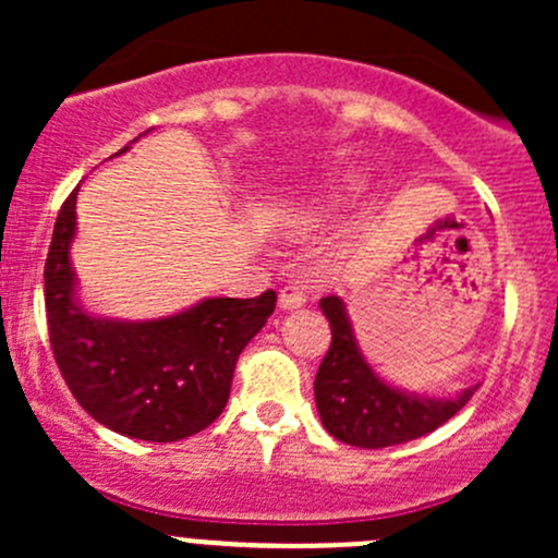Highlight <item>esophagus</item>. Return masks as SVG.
<instances>
[{"label": "esophagus", "mask_w": 558, "mask_h": 558, "mask_svg": "<svg viewBox=\"0 0 558 558\" xmlns=\"http://www.w3.org/2000/svg\"><path fill=\"white\" fill-rule=\"evenodd\" d=\"M305 302H307L305 291H302L296 283H289L280 289V307H283V311H294V307H302Z\"/></svg>", "instance_id": "obj_1"}]
</instances>
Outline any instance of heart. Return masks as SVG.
<instances>
[{"instance_id":"heart-1","label":"heart","mask_w":558,"mask_h":558,"mask_svg":"<svg viewBox=\"0 0 558 558\" xmlns=\"http://www.w3.org/2000/svg\"><path fill=\"white\" fill-rule=\"evenodd\" d=\"M331 207V202H320V199H315V202H311V205L307 207H302V210H296V223H311V221H315V218H320L324 216L326 210H329Z\"/></svg>"}]
</instances>
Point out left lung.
<instances>
[{
    "instance_id": "1",
    "label": "left lung",
    "mask_w": 558,
    "mask_h": 558,
    "mask_svg": "<svg viewBox=\"0 0 558 558\" xmlns=\"http://www.w3.org/2000/svg\"><path fill=\"white\" fill-rule=\"evenodd\" d=\"M331 345L315 373V404L320 424L335 440L356 448H388L415 440L453 418L475 388L456 399H424L384 384L364 362L340 296H324Z\"/></svg>"
}]
</instances>
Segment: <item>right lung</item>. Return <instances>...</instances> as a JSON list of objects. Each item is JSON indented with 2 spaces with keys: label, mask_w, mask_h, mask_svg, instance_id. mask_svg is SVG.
Listing matches in <instances>:
<instances>
[{
  "label": "right lung",
  "mask_w": 558,
  "mask_h": 558,
  "mask_svg": "<svg viewBox=\"0 0 558 558\" xmlns=\"http://www.w3.org/2000/svg\"><path fill=\"white\" fill-rule=\"evenodd\" d=\"M75 199L77 189L61 205L45 258V315L61 378L77 404L118 435L174 442L207 429L227 408L240 353L267 324L278 294L216 296L140 324L88 315L75 302L70 264Z\"/></svg>",
  "instance_id": "add662e5"
}]
</instances>
